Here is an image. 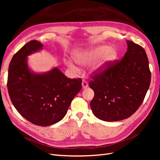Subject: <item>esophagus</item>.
Masks as SVG:
<instances>
[{
	"label": "esophagus",
	"instance_id": "esophagus-1",
	"mask_svg": "<svg viewBox=\"0 0 160 160\" xmlns=\"http://www.w3.org/2000/svg\"><path fill=\"white\" fill-rule=\"evenodd\" d=\"M82 86L83 89H86L88 87V83L86 80H83L82 82Z\"/></svg>",
	"mask_w": 160,
	"mask_h": 160
}]
</instances>
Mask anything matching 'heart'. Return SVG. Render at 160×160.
Here are the masks:
<instances>
[{
    "mask_svg": "<svg viewBox=\"0 0 160 160\" xmlns=\"http://www.w3.org/2000/svg\"><path fill=\"white\" fill-rule=\"evenodd\" d=\"M119 56V51L115 47L106 45H99L86 49L75 50L72 53L73 60L80 65H86L93 63L92 71L100 73L104 71L111 63H113ZM67 65L72 69L77 67L71 61H67Z\"/></svg>",
    "mask_w": 160,
    "mask_h": 160,
    "instance_id": "1",
    "label": "heart"
}]
</instances>
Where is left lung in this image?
Segmentation results:
<instances>
[{"label":"left lung","instance_id":"obj_1","mask_svg":"<svg viewBox=\"0 0 160 160\" xmlns=\"http://www.w3.org/2000/svg\"><path fill=\"white\" fill-rule=\"evenodd\" d=\"M127 43L128 49L122 60L91 77L89 83L95 93L91 108L100 120L128 118L138 110L149 88L151 73L145 50L131 41Z\"/></svg>","mask_w":160,"mask_h":160}]
</instances>
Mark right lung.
<instances>
[{"instance_id": "right-lung-1", "label": "right lung", "mask_w": 160, "mask_h": 160, "mask_svg": "<svg viewBox=\"0 0 160 160\" xmlns=\"http://www.w3.org/2000/svg\"><path fill=\"white\" fill-rule=\"evenodd\" d=\"M32 40L13 56L8 69V90L15 109L24 119L42 127L60 121L82 89L81 78H69L57 67L43 73L30 69L28 56L43 49Z\"/></svg>"}]
</instances>
